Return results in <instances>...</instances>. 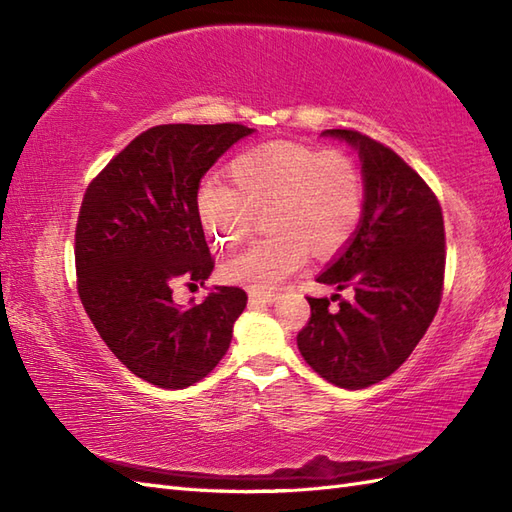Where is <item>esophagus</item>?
Listing matches in <instances>:
<instances>
[{
    "label": "esophagus",
    "mask_w": 512,
    "mask_h": 512,
    "mask_svg": "<svg viewBox=\"0 0 512 512\" xmlns=\"http://www.w3.org/2000/svg\"><path fill=\"white\" fill-rule=\"evenodd\" d=\"M277 299L275 292H259V290H250L248 292V301L250 303H273Z\"/></svg>",
    "instance_id": "obj_1"
}]
</instances>
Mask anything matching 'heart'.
<instances>
[{
  "instance_id": "obj_1",
  "label": "heart",
  "mask_w": 512,
  "mask_h": 512,
  "mask_svg": "<svg viewBox=\"0 0 512 512\" xmlns=\"http://www.w3.org/2000/svg\"><path fill=\"white\" fill-rule=\"evenodd\" d=\"M228 176L206 178L195 193V211L217 246H235L264 215L268 237L228 257L220 275L228 284L273 290L317 257L339 253L365 213V182L356 162L339 149L292 140L244 149L228 162Z\"/></svg>"
}]
</instances>
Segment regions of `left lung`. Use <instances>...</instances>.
Returning <instances> with one entry per match:
<instances>
[{
    "label": "left lung",
    "instance_id": "left-lung-1",
    "mask_svg": "<svg viewBox=\"0 0 512 512\" xmlns=\"http://www.w3.org/2000/svg\"><path fill=\"white\" fill-rule=\"evenodd\" d=\"M358 149L365 213L343 253L319 284L354 288L314 299L310 321L297 334L306 363L328 383L363 389L407 361L436 317L444 288V220L436 193L394 149L354 129H325ZM340 299V310L329 301Z\"/></svg>",
    "mask_w": 512,
    "mask_h": 512
}]
</instances>
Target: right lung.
Segmentation results:
<instances>
[{
	"label": "right lung",
	"instance_id": "right-lung-1",
	"mask_svg": "<svg viewBox=\"0 0 512 512\" xmlns=\"http://www.w3.org/2000/svg\"><path fill=\"white\" fill-rule=\"evenodd\" d=\"M248 134L239 123L156 125L85 189L74 233L81 303L118 361L156 387L184 389L213 372L246 308V292L233 286L180 308L173 286L211 275L195 193L215 160Z\"/></svg>",
	"mask_w": 512,
	"mask_h": 512
}]
</instances>
